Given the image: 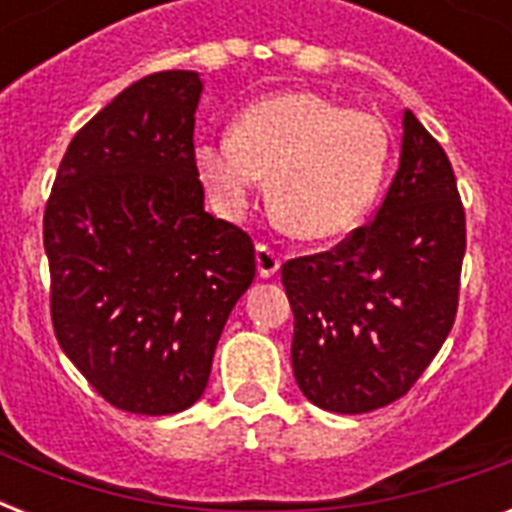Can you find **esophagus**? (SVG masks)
Instances as JSON below:
<instances>
[{
	"label": "esophagus",
	"mask_w": 512,
	"mask_h": 512,
	"mask_svg": "<svg viewBox=\"0 0 512 512\" xmlns=\"http://www.w3.org/2000/svg\"><path fill=\"white\" fill-rule=\"evenodd\" d=\"M255 260H257V273H260V279H271V276H276V273H279L281 257L276 255L271 247H265V244H257Z\"/></svg>",
	"instance_id": "1"
}]
</instances>
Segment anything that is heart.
Here are the masks:
<instances>
[{
    "label": "heart",
    "mask_w": 512,
    "mask_h": 512,
    "mask_svg": "<svg viewBox=\"0 0 512 512\" xmlns=\"http://www.w3.org/2000/svg\"><path fill=\"white\" fill-rule=\"evenodd\" d=\"M390 159L382 119L311 90L271 92L233 119L231 135L193 146L217 215L239 220L268 175L281 223L305 241L353 231L377 199Z\"/></svg>",
    "instance_id": "b5f03b06"
}]
</instances>
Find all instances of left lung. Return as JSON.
I'll use <instances>...</instances> for the list:
<instances>
[{"instance_id":"8db88e82","label":"left lung","mask_w":512,"mask_h":512,"mask_svg":"<svg viewBox=\"0 0 512 512\" xmlns=\"http://www.w3.org/2000/svg\"><path fill=\"white\" fill-rule=\"evenodd\" d=\"M401 159L369 225L281 268L292 369L311 404L364 414L412 388L454 324L465 212L444 148L404 111Z\"/></svg>"}]
</instances>
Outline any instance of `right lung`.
<instances>
[{"label":"right lung","instance_id":"obj_1","mask_svg":"<svg viewBox=\"0 0 512 512\" xmlns=\"http://www.w3.org/2000/svg\"><path fill=\"white\" fill-rule=\"evenodd\" d=\"M204 82L162 71L119 92L68 146L44 209L52 327L116 409L175 414L207 388L255 247L204 209L193 124Z\"/></svg>","mask_w":512,"mask_h":512}]
</instances>
